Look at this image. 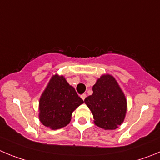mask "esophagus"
Listing matches in <instances>:
<instances>
[{
    "instance_id": "obj_1",
    "label": "esophagus",
    "mask_w": 160,
    "mask_h": 160,
    "mask_svg": "<svg viewBox=\"0 0 160 160\" xmlns=\"http://www.w3.org/2000/svg\"><path fill=\"white\" fill-rule=\"evenodd\" d=\"M86 96H86V94H82L81 96H80V97H81L82 100H84V99H85V98H86Z\"/></svg>"
}]
</instances>
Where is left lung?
Masks as SVG:
<instances>
[{
    "label": "left lung",
    "mask_w": 160,
    "mask_h": 160,
    "mask_svg": "<svg viewBox=\"0 0 160 160\" xmlns=\"http://www.w3.org/2000/svg\"><path fill=\"white\" fill-rule=\"evenodd\" d=\"M92 95L84 100L94 123L104 130H115L125 119L127 99L113 76L102 75L92 87Z\"/></svg>",
    "instance_id": "8db88e82"
}]
</instances>
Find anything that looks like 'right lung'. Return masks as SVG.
Segmentation results:
<instances>
[{
  "label": "right lung",
  "mask_w": 160,
  "mask_h": 160,
  "mask_svg": "<svg viewBox=\"0 0 160 160\" xmlns=\"http://www.w3.org/2000/svg\"><path fill=\"white\" fill-rule=\"evenodd\" d=\"M83 103L64 76L53 75L39 100V119L52 130L60 129L70 123L72 112Z\"/></svg>",
  "instance_id": "right-lung-1"
}]
</instances>
